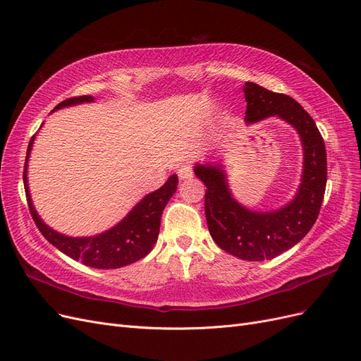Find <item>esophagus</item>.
<instances>
[{"label": "esophagus", "instance_id": "esophagus-1", "mask_svg": "<svg viewBox=\"0 0 361 361\" xmlns=\"http://www.w3.org/2000/svg\"><path fill=\"white\" fill-rule=\"evenodd\" d=\"M178 176L180 180H190L192 178V169L190 166H182L178 170Z\"/></svg>", "mask_w": 361, "mask_h": 361}]
</instances>
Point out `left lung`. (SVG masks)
Returning a JSON list of instances; mask_svg holds the SVG:
<instances>
[{"label": "left lung", "instance_id": "left-lung-1", "mask_svg": "<svg viewBox=\"0 0 361 361\" xmlns=\"http://www.w3.org/2000/svg\"><path fill=\"white\" fill-rule=\"evenodd\" d=\"M245 122L277 117L290 125L302 147V171L293 197L277 209L255 211L239 203L221 162H195L194 174L206 185L204 214L215 244L235 257L269 260L309 233L319 215L326 185V154L314 120L290 96L245 82Z\"/></svg>", "mask_w": 361, "mask_h": 361}]
</instances>
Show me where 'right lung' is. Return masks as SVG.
<instances>
[{
	"label": "right lung",
	"mask_w": 361,
	"mask_h": 361,
	"mask_svg": "<svg viewBox=\"0 0 361 361\" xmlns=\"http://www.w3.org/2000/svg\"><path fill=\"white\" fill-rule=\"evenodd\" d=\"M92 102H94L93 96L72 97V99H66L59 104L54 108L52 113L61 110V108ZM35 138L36 135H32L27 149L24 187L31 216L40 233L54 247L59 248L61 253L90 268L116 269L134 264V262L147 256L158 239L164 207H166L169 200L173 197V194L178 190V174H171L161 188L146 194L122 220L111 228H108V231L93 236H69L49 227L42 220L35 204H32L28 187V161L32 145H35Z\"/></svg>",
	"instance_id": "obj_1"
}]
</instances>
